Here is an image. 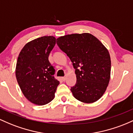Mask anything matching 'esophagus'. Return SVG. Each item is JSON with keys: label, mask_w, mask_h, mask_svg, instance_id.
Wrapping results in <instances>:
<instances>
[{"label": "esophagus", "mask_w": 133, "mask_h": 133, "mask_svg": "<svg viewBox=\"0 0 133 133\" xmlns=\"http://www.w3.org/2000/svg\"><path fill=\"white\" fill-rule=\"evenodd\" d=\"M61 79H62L63 81H64L65 79H66V77H62V78H61Z\"/></svg>", "instance_id": "1"}]
</instances>
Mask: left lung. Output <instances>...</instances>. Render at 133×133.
I'll return each instance as SVG.
<instances>
[{
  "mask_svg": "<svg viewBox=\"0 0 133 133\" xmlns=\"http://www.w3.org/2000/svg\"><path fill=\"white\" fill-rule=\"evenodd\" d=\"M57 43L75 69L76 84L71 89L74 98L85 103L99 100L110 78L111 61L107 48L88 33L61 36Z\"/></svg>",
  "mask_w": 133,
  "mask_h": 133,
  "instance_id": "8db88e82",
  "label": "left lung"
}]
</instances>
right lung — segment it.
Wrapping results in <instances>:
<instances>
[{
    "instance_id": "obj_1",
    "label": "right lung",
    "mask_w": 133,
    "mask_h": 133,
    "mask_svg": "<svg viewBox=\"0 0 133 133\" xmlns=\"http://www.w3.org/2000/svg\"><path fill=\"white\" fill-rule=\"evenodd\" d=\"M56 43L53 36H44L30 41L17 58L16 77L22 92L34 104L43 105L54 98L59 81L54 77L55 69L49 55Z\"/></svg>"
}]
</instances>
